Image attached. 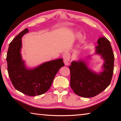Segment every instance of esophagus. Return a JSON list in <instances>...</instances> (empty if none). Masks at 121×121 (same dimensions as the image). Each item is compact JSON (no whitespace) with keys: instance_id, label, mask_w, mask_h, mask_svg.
I'll return each instance as SVG.
<instances>
[{"instance_id":"34e87169","label":"esophagus","mask_w":121,"mask_h":121,"mask_svg":"<svg viewBox=\"0 0 121 121\" xmlns=\"http://www.w3.org/2000/svg\"><path fill=\"white\" fill-rule=\"evenodd\" d=\"M70 56L68 53H65L63 55V61H64L65 65H68L70 64Z\"/></svg>"}]
</instances>
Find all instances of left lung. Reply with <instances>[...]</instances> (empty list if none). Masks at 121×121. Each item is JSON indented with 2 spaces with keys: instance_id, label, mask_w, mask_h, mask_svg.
Masks as SVG:
<instances>
[{
  "instance_id": "obj_1",
  "label": "left lung",
  "mask_w": 121,
  "mask_h": 121,
  "mask_svg": "<svg viewBox=\"0 0 121 121\" xmlns=\"http://www.w3.org/2000/svg\"><path fill=\"white\" fill-rule=\"evenodd\" d=\"M95 54L104 60L103 71L93 72L84 61H73L69 67L70 71V85L77 95L84 98L96 96L105 90L111 82L113 74L114 56L110 42L105 37L98 39Z\"/></svg>"
}]
</instances>
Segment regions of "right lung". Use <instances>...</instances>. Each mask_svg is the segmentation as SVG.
I'll return each mask as SVG.
<instances>
[{
  "instance_id": "right-lung-1",
  "label": "right lung",
  "mask_w": 121,
  "mask_h": 121,
  "mask_svg": "<svg viewBox=\"0 0 121 121\" xmlns=\"http://www.w3.org/2000/svg\"><path fill=\"white\" fill-rule=\"evenodd\" d=\"M26 28L10 43L6 60L9 77L14 87L18 91L29 96L44 94L52 85L55 76L64 66L62 59L43 63L34 69L26 68L21 54L22 37L28 33Z\"/></svg>"
}]
</instances>
